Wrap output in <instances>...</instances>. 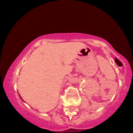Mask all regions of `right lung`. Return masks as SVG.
<instances>
[{
    "instance_id": "1",
    "label": "right lung",
    "mask_w": 133,
    "mask_h": 133,
    "mask_svg": "<svg viewBox=\"0 0 133 133\" xmlns=\"http://www.w3.org/2000/svg\"><path fill=\"white\" fill-rule=\"evenodd\" d=\"M20 97H21V96H20ZM21 99H22V97H21ZM22 100H23V99H22Z\"/></svg>"
}]
</instances>
